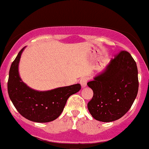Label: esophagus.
Instances as JSON below:
<instances>
[{"mask_svg": "<svg viewBox=\"0 0 149 149\" xmlns=\"http://www.w3.org/2000/svg\"><path fill=\"white\" fill-rule=\"evenodd\" d=\"M79 83H80L81 87L84 88L87 86V77H83L81 78L79 81Z\"/></svg>", "mask_w": 149, "mask_h": 149, "instance_id": "obj_1", "label": "esophagus"}]
</instances>
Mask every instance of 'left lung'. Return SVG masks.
<instances>
[{"mask_svg":"<svg viewBox=\"0 0 149 149\" xmlns=\"http://www.w3.org/2000/svg\"><path fill=\"white\" fill-rule=\"evenodd\" d=\"M87 85L94 93L87 104L92 117L103 122L116 121L130 109L137 96L136 63L129 52L121 51Z\"/></svg>","mask_w":149,"mask_h":149,"instance_id":"1","label":"left lung"}]
</instances>
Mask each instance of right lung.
Listing matches in <instances>:
<instances>
[{
  "label": "right lung",
  "mask_w": 149,
  "mask_h": 149,
  "mask_svg": "<svg viewBox=\"0 0 149 149\" xmlns=\"http://www.w3.org/2000/svg\"><path fill=\"white\" fill-rule=\"evenodd\" d=\"M23 47L11 65L8 81V92L11 102L25 119L35 122L54 121L62 112L68 98L81 89L79 84L58 87L48 91H38L22 81L18 72Z\"/></svg>",
  "instance_id": "1"
}]
</instances>
